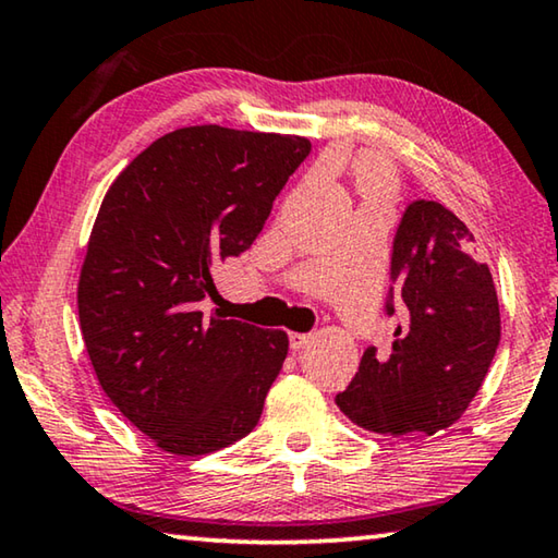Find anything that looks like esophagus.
Returning <instances> with one entry per match:
<instances>
[{
    "label": "esophagus",
    "instance_id": "esophagus-1",
    "mask_svg": "<svg viewBox=\"0 0 558 558\" xmlns=\"http://www.w3.org/2000/svg\"><path fill=\"white\" fill-rule=\"evenodd\" d=\"M308 341H312V333H302V331H291L289 333V347L294 349V351H299V349H304Z\"/></svg>",
    "mask_w": 558,
    "mask_h": 558
}]
</instances>
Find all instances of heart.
I'll return each instance as SVG.
<instances>
[{
  "label": "heart",
  "instance_id": "b5f03b06",
  "mask_svg": "<svg viewBox=\"0 0 558 558\" xmlns=\"http://www.w3.org/2000/svg\"><path fill=\"white\" fill-rule=\"evenodd\" d=\"M362 190L372 199H387L393 194V179L384 167L379 165H364L362 167Z\"/></svg>",
  "mask_w": 558,
  "mask_h": 558
}]
</instances>
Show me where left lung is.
<instances>
[{"instance_id": "obj_1", "label": "left lung", "mask_w": 558, "mask_h": 558, "mask_svg": "<svg viewBox=\"0 0 558 558\" xmlns=\"http://www.w3.org/2000/svg\"><path fill=\"white\" fill-rule=\"evenodd\" d=\"M391 279L404 302L389 356L368 347L337 407L384 436H432L464 414L501 341L494 279L474 234L439 202L409 204L397 229ZM387 314H393L389 299Z\"/></svg>"}]
</instances>
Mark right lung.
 <instances>
[{
  "label": "right lung",
  "instance_id": "right-lung-1",
  "mask_svg": "<svg viewBox=\"0 0 558 558\" xmlns=\"http://www.w3.org/2000/svg\"><path fill=\"white\" fill-rule=\"evenodd\" d=\"M308 149L294 134L184 126L105 194L76 287L80 327L99 387L161 451L202 457L259 422L287 331L207 316L202 302Z\"/></svg>",
  "mask_w": 558,
  "mask_h": 558
}]
</instances>
